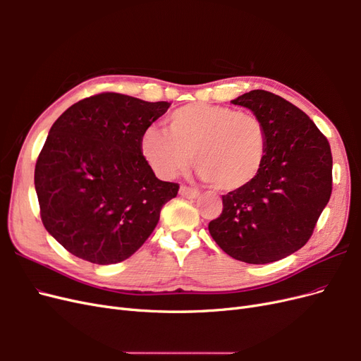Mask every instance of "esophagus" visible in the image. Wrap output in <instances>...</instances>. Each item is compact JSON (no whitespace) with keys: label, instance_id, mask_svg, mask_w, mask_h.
Listing matches in <instances>:
<instances>
[{"label":"esophagus","instance_id":"1","mask_svg":"<svg viewBox=\"0 0 361 361\" xmlns=\"http://www.w3.org/2000/svg\"><path fill=\"white\" fill-rule=\"evenodd\" d=\"M179 194L182 195V197H187V199H197L200 195V191L195 188H190V187H187V185H182V187L179 188Z\"/></svg>","mask_w":361,"mask_h":361}]
</instances>
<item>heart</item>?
<instances>
[{
  "instance_id": "heart-1",
  "label": "heart",
  "mask_w": 361,
  "mask_h": 361,
  "mask_svg": "<svg viewBox=\"0 0 361 361\" xmlns=\"http://www.w3.org/2000/svg\"><path fill=\"white\" fill-rule=\"evenodd\" d=\"M167 130L147 128L140 150L159 178L171 179L194 164L202 179L221 191H239L253 183L264 169L268 133L248 111L212 104H190L166 120Z\"/></svg>"
}]
</instances>
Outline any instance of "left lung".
I'll use <instances>...</instances> for the list:
<instances>
[{
  "mask_svg": "<svg viewBox=\"0 0 361 361\" xmlns=\"http://www.w3.org/2000/svg\"><path fill=\"white\" fill-rule=\"evenodd\" d=\"M232 104L264 122L268 154L253 183L223 195L209 233L233 259L269 264L310 239L333 190L331 149L307 114L274 93L251 90Z\"/></svg>",
  "mask_w": 361,
  "mask_h": 361,
  "instance_id": "obj_1",
  "label": "left lung"
}]
</instances>
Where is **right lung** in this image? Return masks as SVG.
<instances>
[{
    "mask_svg": "<svg viewBox=\"0 0 361 361\" xmlns=\"http://www.w3.org/2000/svg\"><path fill=\"white\" fill-rule=\"evenodd\" d=\"M120 93L73 104L49 129L35 169L42 223L73 256L117 264L146 243L179 183L159 180L141 134L169 110Z\"/></svg>",
    "mask_w": 361,
    "mask_h": 361,
    "instance_id": "obj_1",
    "label": "right lung"
}]
</instances>
